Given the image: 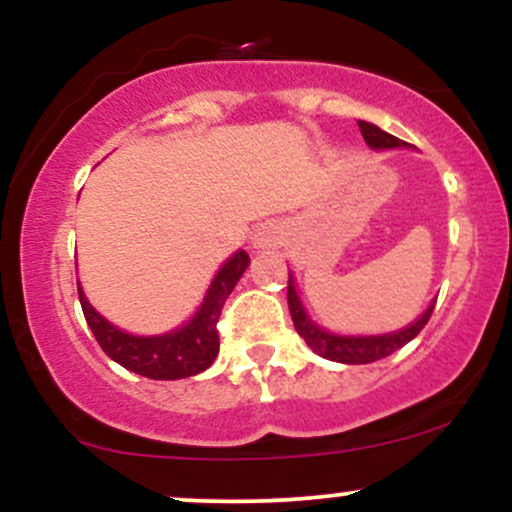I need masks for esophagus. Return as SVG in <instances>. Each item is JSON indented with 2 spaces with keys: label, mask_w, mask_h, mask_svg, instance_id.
Masks as SVG:
<instances>
[{
  "label": "esophagus",
  "mask_w": 512,
  "mask_h": 512,
  "mask_svg": "<svg viewBox=\"0 0 512 512\" xmlns=\"http://www.w3.org/2000/svg\"><path fill=\"white\" fill-rule=\"evenodd\" d=\"M281 240H284V233H281V228L276 226V223H264V226L257 228L255 238H252V245H255L257 250H274L279 248Z\"/></svg>",
  "instance_id": "esophagus-1"
}]
</instances>
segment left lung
Masks as SVG:
<instances>
[{"instance_id":"1","label":"left lung","mask_w":512,"mask_h":512,"mask_svg":"<svg viewBox=\"0 0 512 512\" xmlns=\"http://www.w3.org/2000/svg\"><path fill=\"white\" fill-rule=\"evenodd\" d=\"M358 129H361L363 139L370 149H397V146H404L407 142H399L397 137L383 132L380 127L370 125V122L358 120ZM286 298H289V310L293 317V327L296 332L305 339V344L320 354L322 358H330V361L337 363H349V366H356V363H373L380 361V358L395 354L397 349H402L404 344H409L411 339L416 337L426 327V322L431 320L433 305L426 310L414 325L404 327L395 334H380V337H337V334H330L310 322V317L305 315L301 301H298L296 289H293V279L289 274V286H286Z\"/></svg>"}]
</instances>
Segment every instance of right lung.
Returning a JSON list of instances; mask_svg holds the SVG:
<instances>
[{"label":"right lung","mask_w":512,"mask_h":512,"mask_svg":"<svg viewBox=\"0 0 512 512\" xmlns=\"http://www.w3.org/2000/svg\"><path fill=\"white\" fill-rule=\"evenodd\" d=\"M248 264V252H236L211 281V289L197 315L182 330L161 334V337H134V334L120 332L91 308L79 281H76V289H79L81 310H84L93 337L115 363L151 380H180L202 373L214 363L216 354H219L216 325H219L223 303L236 289L238 279Z\"/></svg>","instance_id":"add662e5"}]
</instances>
